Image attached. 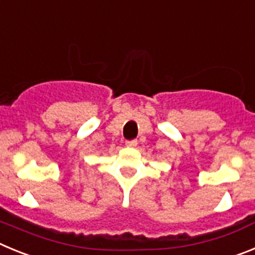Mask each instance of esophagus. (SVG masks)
Segmentation results:
<instances>
[{"instance_id": "34e87169", "label": "esophagus", "mask_w": 255, "mask_h": 255, "mask_svg": "<svg viewBox=\"0 0 255 255\" xmlns=\"http://www.w3.org/2000/svg\"><path fill=\"white\" fill-rule=\"evenodd\" d=\"M126 144L128 147H134L137 146V139H129V141H126Z\"/></svg>"}]
</instances>
